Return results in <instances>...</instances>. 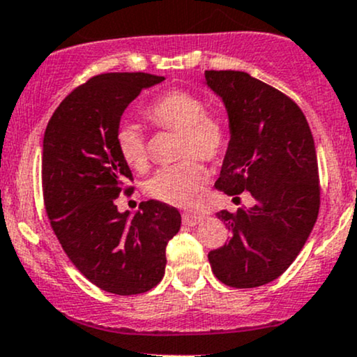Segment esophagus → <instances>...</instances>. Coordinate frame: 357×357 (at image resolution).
<instances>
[{
  "label": "esophagus",
  "mask_w": 357,
  "mask_h": 357,
  "mask_svg": "<svg viewBox=\"0 0 357 357\" xmlns=\"http://www.w3.org/2000/svg\"><path fill=\"white\" fill-rule=\"evenodd\" d=\"M205 219L202 213H195V212H183L182 213V220L185 222V224H190V225H197L200 224Z\"/></svg>",
  "instance_id": "esophagus-1"
}]
</instances>
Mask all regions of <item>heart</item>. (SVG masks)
I'll return each instance as SVG.
<instances>
[{"label":"heart","mask_w":357,"mask_h":357,"mask_svg":"<svg viewBox=\"0 0 357 357\" xmlns=\"http://www.w3.org/2000/svg\"><path fill=\"white\" fill-rule=\"evenodd\" d=\"M150 123L178 132V157L185 158L170 167H162L145 182V194L158 202L187 207L195 200L208 180L205 167L197 158L213 162L227 146V130L217 116L207 115L204 100L190 91L172 90L163 93L145 110ZM116 149L133 170L149 167V146L144 132L133 123L116 130Z\"/></svg>","instance_id":"1"}]
</instances>
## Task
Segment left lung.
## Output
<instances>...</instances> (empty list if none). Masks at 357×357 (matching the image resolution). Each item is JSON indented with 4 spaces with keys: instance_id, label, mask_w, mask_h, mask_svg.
<instances>
[{
    "instance_id": "obj_1",
    "label": "left lung",
    "mask_w": 357,
    "mask_h": 357,
    "mask_svg": "<svg viewBox=\"0 0 357 357\" xmlns=\"http://www.w3.org/2000/svg\"><path fill=\"white\" fill-rule=\"evenodd\" d=\"M205 85L229 115L230 142L215 187L252 207L220 211L230 241L208 252L215 278L250 289L278 279L299 255L317 220L319 170L303 110L282 91L245 71L208 70Z\"/></svg>"
}]
</instances>
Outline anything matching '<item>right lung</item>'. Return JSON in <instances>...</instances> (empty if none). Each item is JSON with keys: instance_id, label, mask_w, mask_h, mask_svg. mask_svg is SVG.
Masks as SVG:
<instances>
[{"instance_id": "add662e5", "label": "right lung", "mask_w": 357, "mask_h": 357, "mask_svg": "<svg viewBox=\"0 0 357 357\" xmlns=\"http://www.w3.org/2000/svg\"><path fill=\"white\" fill-rule=\"evenodd\" d=\"M150 73H105L75 88L45 130V208L73 266L96 287L119 296L150 291L165 274V247L180 230L178 211L158 200L135 215L115 199L133 180L116 149L125 108L163 82Z\"/></svg>"}]
</instances>
